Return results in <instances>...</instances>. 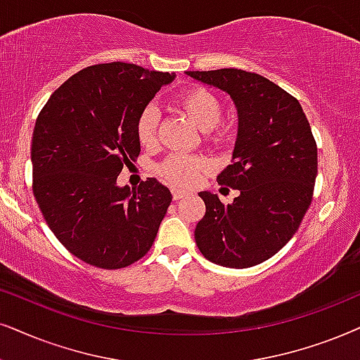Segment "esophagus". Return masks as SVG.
<instances>
[{
    "label": "esophagus",
    "instance_id": "34e87169",
    "mask_svg": "<svg viewBox=\"0 0 360 360\" xmlns=\"http://www.w3.org/2000/svg\"><path fill=\"white\" fill-rule=\"evenodd\" d=\"M184 195H188V193H186V191L172 189V198H174V201H177V199H183Z\"/></svg>",
    "mask_w": 360,
    "mask_h": 360
}]
</instances>
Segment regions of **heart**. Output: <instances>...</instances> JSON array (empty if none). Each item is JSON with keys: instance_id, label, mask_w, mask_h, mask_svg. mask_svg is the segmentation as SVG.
<instances>
[{"instance_id": "1", "label": "heart", "mask_w": 360, "mask_h": 360, "mask_svg": "<svg viewBox=\"0 0 360 360\" xmlns=\"http://www.w3.org/2000/svg\"><path fill=\"white\" fill-rule=\"evenodd\" d=\"M177 106L202 133L211 131V139L219 143L226 138V127H221L222 104L219 99L209 93L207 89L193 88L177 99ZM159 122V112L154 106H148L141 111L138 117V139L143 146H151L156 139ZM206 169L204 161L186 154H171L169 158L159 166V172L174 186H193Z\"/></svg>"}]
</instances>
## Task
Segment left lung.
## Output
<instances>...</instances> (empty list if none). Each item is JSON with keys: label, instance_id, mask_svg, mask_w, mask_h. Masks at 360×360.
<instances>
[{"label": "left lung", "instance_id": "1", "mask_svg": "<svg viewBox=\"0 0 360 360\" xmlns=\"http://www.w3.org/2000/svg\"><path fill=\"white\" fill-rule=\"evenodd\" d=\"M226 93L238 111L233 165L217 183L238 189L231 204L202 191L206 214L194 239L202 256L233 269L256 266L281 251L311 206L317 146L302 106L284 89L243 70L186 71Z\"/></svg>", "mask_w": 360, "mask_h": 360}]
</instances>
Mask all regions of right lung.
<instances>
[{
	"instance_id": "right-lung-1",
	"label": "right lung",
	"mask_w": 360,
	"mask_h": 360,
	"mask_svg": "<svg viewBox=\"0 0 360 360\" xmlns=\"http://www.w3.org/2000/svg\"><path fill=\"white\" fill-rule=\"evenodd\" d=\"M174 76L121 61L89 66L59 86L36 120V202L59 243L91 266L121 269L156 239L171 191L156 177L121 188L117 176L141 153V111Z\"/></svg>"
}]
</instances>
